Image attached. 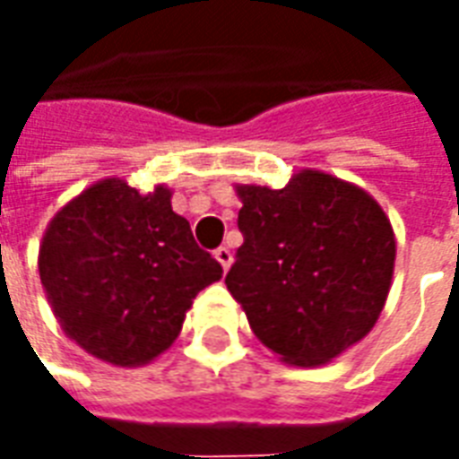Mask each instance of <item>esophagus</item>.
Instances as JSON below:
<instances>
[{"instance_id": "1", "label": "esophagus", "mask_w": 459, "mask_h": 459, "mask_svg": "<svg viewBox=\"0 0 459 459\" xmlns=\"http://www.w3.org/2000/svg\"><path fill=\"white\" fill-rule=\"evenodd\" d=\"M213 255H216V260L221 263V268H223V270L230 268V263H233V253H230V248L221 246V248L213 250Z\"/></svg>"}]
</instances>
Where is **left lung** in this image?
<instances>
[{"label":"left lung","mask_w":459,"mask_h":459,"mask_svg":"<svg viewBox=\"0 0 459 459\" xmlns=\"http://www.w3.org/2000/svg\"><path fill=\"white\" fill-rule=\"evenodd\" d=\"M243 246L226 275L250 329L288 364H327L384 309L394 229L364 189L305 169L285 189L238 186Z\"/></svg>","instance_id":"8db88e82"}]
</instances>
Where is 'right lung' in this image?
Returning a JSON list of instances; mask_svg holds the SVG:
<instances>
[{
	"label": "right lung",
	"instance_id": "obj_1",
	"mask_svg": "<svg viewBox=\"0 0 459 459\" xmlns=\"http://www.w3.org/2000/svg\"><path fill=\"white\" fill-rule=\"evenodd\" d=\"M169 199L164 186L140 194L98 181L56 213L41 240L39 273L61 327L115 366L169 349L191 299L223 275Z\"/></svg>",
	"mask_w": 459,
	"mask_h": 459
}]
</instances>
